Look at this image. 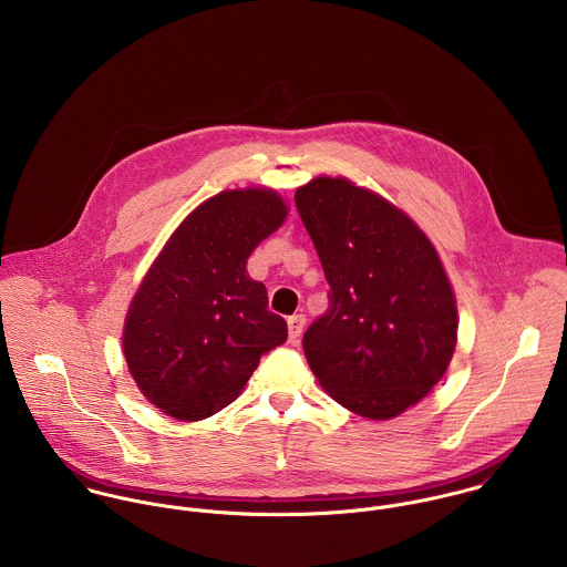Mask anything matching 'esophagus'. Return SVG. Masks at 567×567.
Instances as JSON below:
<instances>
[{"label": "esophagus", "mask_w": 567, "mask_h": 567, "mask_svg": "<svg viewBox=\"0 0 567 567\" xmlns=\"http://www.w3.org/2000/svg\"><path fill=\"white\" fill-rule=\"evenodd\" d=\"M306 327V317L303 315H295L288 319V333H290V342H297L303 333Z\"/></svg>", "instance_id": "esophagus-1"}]
</instances>
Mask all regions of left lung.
I'll use <instances>...</instances> for the list:
<instances>
[{"label":"left lung","mask_w":567,"mask_h":567,"mask_svg":"<svg viewBox=\"0 0 567 567\" xmlns=\"http://www.w3.org/2000/svg\"><path fill=\"white\" fill-rule=\"evenodd\" d=\"M331 288L303 336L312 373L347 410L386 421L445 375L458 310L443 261L419 225L347 176H317L295 194Z\"/></svg>","instance_id":"8db88e82"}]
</instances>
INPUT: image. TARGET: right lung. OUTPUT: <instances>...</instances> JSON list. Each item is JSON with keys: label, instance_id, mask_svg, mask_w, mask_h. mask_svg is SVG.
Wrapping results in <instances>:
<instances>
[{"label": "right lung", "instance_id": "1", "mask_svg": "<svg viewBox=\"0 0 567 567\" xmlns=\"http://www.w3.org/2000/svg\"><path fill=\"white\" fill-rule=\"evenodd\" d=\"M288 212L272 187L225 189L183 218L140 281L122 351L142 395L167 416L200 421L231 404L259 355L286 340L288 324L268 312L246 261Z\"/></svg>", "mask_w": 567, "mask_h": 567}]
</instances>
